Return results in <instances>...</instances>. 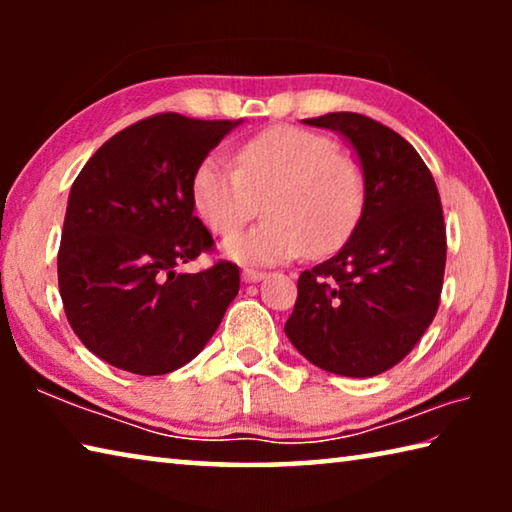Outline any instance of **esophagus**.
<instances>
[{"mask_svg": "<svg viewBox=\"0 0 512 512\" xmlns=\"http://www.w3.org/2000/svg\"><path fill=\"white\" fill-rule=\"evenodd\" d=\"M241 277H244V282H259V280H264L266 273L264 271H255V268H244V273H241Z\"/></svg>", "mask_w": 512, "mask_h": 512, "instance_id": "1", "label": "esophagus"}]
</instances>
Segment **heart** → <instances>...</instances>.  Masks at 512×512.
I'll use <instances>...</instances> for the list:
<instances>
[{
	"instance_id": "heart-1",
	"label": "heart",
	"mask_w": 512,
	"mask_h": 512,
	"mask_svg": "<svg viewBox=\"0 0 512 512\" xmlns=\"http://www.w3.org/2000/svg\"><path fill=\"white\" fill-rule=\"evenodd\" d=\"M265 201L267 221L225 241V255L244 264H280L339 248L357 225L366 180L350 155L325 135L273 126L235 153V167L207 155L192 176V203L214 235L231 237Z\"/></svg>"
}]
</instances>
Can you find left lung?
Wrapping results in <instances>:
<instances>
[{
    "instance_id": "obj_1",
    "label": "left lung",
    "mask_w": 512,
    "mask_h": 512,
    "mask_svg": "<svg viewBox=\"0 0 512 512\" xmlns=\"http://www.w3.org/2000/svg\"><path fill=\"white\" fill-rule=\"evenodd\" d=\"M350 140L366 201L345 246L298 277L284 332L314 366L343 377H375L400 363L427 332L443 291V205L418 151L357 112L305 119Z\"/></svg>"
}]
</instances>
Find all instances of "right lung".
Segmentation results:
<instances>
[{"mask_svg": "<svg viewBox=\"0 0 512 512\" xmlns=\"http://www.w3.org/2000/svg\"><path fill=\"white\" fill-rule=\"evenodd\" d=\"M239 124L160 112L112 135L74 180L58 289L74 334L110 366L144 377L185 366L239 293V266L225 259L176 273L214 248L192 176Z\"/></svg>", "mask_w": 512, "mask_h": 512, "instance_id": "obj_1", "label": "right lung"}]
</instances>
